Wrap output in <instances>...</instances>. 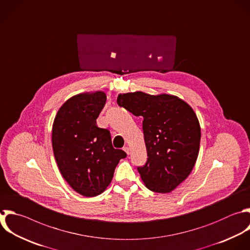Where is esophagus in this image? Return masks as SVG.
I'll return each instance as SVG.
<instances>
[{
  "mask_svg": "<svg viewBox=\"0 0 250 250\" xmlns=\"http://www.w3.org/2000/svg\"><path fill=\"white\" fill-rule=\"evenodd\" d=\"M124 151L127 153V154H130V148L128 146H124Z\"/></svg>",
  "mask_w": 250,
  "mask_h": 250,
  "instance_id": "esophagus-1",
  "label": "esophagus"
}]
</instances>
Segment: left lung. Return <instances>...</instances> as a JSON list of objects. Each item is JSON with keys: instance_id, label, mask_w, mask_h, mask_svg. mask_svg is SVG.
<instances>
[{"instance_id": "1", "label": "left lung", "mask_w": 250, "mask_h": 250, "mask_svg": "<svg viewBox=\"0 0 250 250\" xmlns=\"http://www.w3.org/2000/svg\"><path fill=\"white\" fill-rule=\"evenodd\" d=\"M117 104L144 118L148 157L138 171L146 187L154 192L172 191L188 178L197 159L201 134L193 109L176 96L143 92L119 94Z\"/></svg>"}]
</instances>
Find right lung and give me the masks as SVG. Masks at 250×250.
Masks as SVG:
<instances>
[{"label":"right lung","mask_w":250,"mask_h":250,"mask_svg":"<svg viewBox=\"0 0 250 250\" xmlns=\"http://www.w3.org/2000/svg\"><path fill=\"white\" fill-rule=\"evenodd\" d=\"M105 102L102 91L73 96L59 109L53 124L52 145L59 169L69 186L87 197L105 190L120 159L127 156L112 146L110 132L97 126Z\"/></svg>","instance_id":"right-lung-1"}]
</instances>
